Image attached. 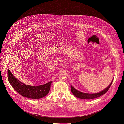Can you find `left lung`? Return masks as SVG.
I'll return each instance as SVG.
<instances>
[{
	"mask_svg": "<svg viewBox=\"0 0 124 124\" xmlns=\"http://www.w3.org/2000/svg\"><path fill=\"white\" fill-rule=\"evenodd\" d=\"M113 80H112V82L110 84V85L106 88L104 89V90L101 91L100 92L96 93H85L81 92L80 91H79L77 90L76 89L74 88L71 85V92L73 93V94L76 96V97L81 98V99H94L97 98L98 97L101 96V95L105 94L107 92V91L110 88L112 83L113 82Z\"/></svg>",
	"mask_w": 124,
	"mask_h": 124,
	"instance_id": "8db88e82",
	"label": "left lung"
}]
</instances>
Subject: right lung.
<instances>
[{"label": "right lung", "instance_id": "right-lung-1", "mask_svg": "<svg viewBox=\"0 0 124 124\" xmlns=\"http://www.w3.org/2000/svg\"><path fill=\"white\" fill-rule=\"evenodd\" d=\"M8 80L13 88L18 93L24 97L31 99L41 98L49 93L52 81L39 86H31L25 85L19 81L8 69Z\"/></svg>", "mask_w": 124, "mask_h": 124}]
</instances>
